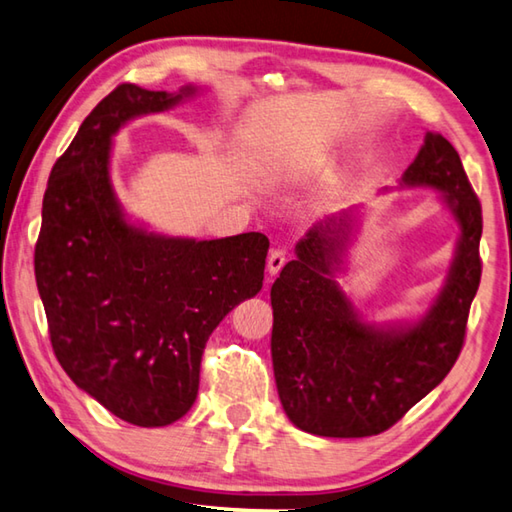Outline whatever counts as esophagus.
<instances>
[{"mask_svg": "<svg viewBox=\"0 0 512 512\" xmlns=\"http://www.w3.org/2000/svg\"><path fill=\"white\" fill-rule=\"evenodd\" d=\"M286 264V253L282 248H273L271 253H268V273L277 275L282 271V266Z\"/></svg>", "mask_w": 512, "mask_h": 512, "instance_id": "1", "label": "esophagus"}]
</instances>
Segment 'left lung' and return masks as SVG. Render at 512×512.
I'll use <instances>...</instances> for the list:
<instances>
[{
  "label": "left lung",
  "mask_w": 512,
  "mask_h": 512,
  "mask_svg": "<svg viewBox=\"0 0 512 512\" xmlns=\"http://www.w3.org/2000/svg\"><path fill=\"white\" fill-rule=\"evenodd\" d=\"M403 181L441 190L461 226L448 284L421 322L385 333L353 313L333 282L349 232L345 215L306 232L271 288L277 392L304 432L358 439L389 430L450 374L466 342L481 282V203L441 134L425 136Z\"/></svg>",
  "instance_id": "obj_1"
}]
</instances>
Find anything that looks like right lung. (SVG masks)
<instances>
[{
	"mask_svg": "<svg viewBox=\"0 0 512 512\" xmlns=\"http://www.w3.org/2000/svg\"><path fill=\"white\" fill-rule=\"evenodd\" d=\"M192 91L174 96L125 82L102 98L53 165L35 244L55 358L102 407L141 427L188 414L210 333L264 282L262 232L174 239L129 226L118 210L111 136Z\"/></svg>",
	"mask_w": 512,
	"mask_h": 512,
	"instance_id": "right-lung-1",
	"label": "right lung"
}]
</instances>
